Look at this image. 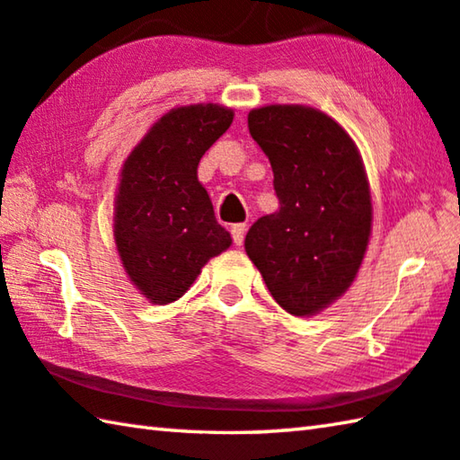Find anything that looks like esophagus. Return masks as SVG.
I'll use <instances>...</instances> for the list:
<instances>
[{
    "label": "esophagus",
    "instance_id": "1",
    "mask_svg": "<svg viewBox=\"0 0 460 460\" xmlns=\"http://www.w3.org/2000/svg\"><path fill=\"white\" fill-rule=\"evenodd\" d=\"M232 240H234V244L240 246L244 243V234H246V224H234L232 226Z\"/></svg>",
    "mask_w": 460,
    "mask_h": 460
}]
</instances>
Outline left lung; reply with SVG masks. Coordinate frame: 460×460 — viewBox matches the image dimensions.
I'll return each mask as SVG.
<instances>
[{
    "mask_svg": "<svg viewBox=\"0 0 460 460\" xmlns=\"http://www.w3.org/2000/svg\"><path fill=\"white\" fill-rule=\"evenodd\" d=\"M248 128L270 161L280 208L251 226L246 254L280 307L315 315L348 291L367 251L364 161L348 131L313 107L252 109Z\"/></svg>",
    "mask_w": 460,
    "mask_h": 460,
    "instance_id": "left-lung-1",
    "label": "left lung"
}]
</instances>
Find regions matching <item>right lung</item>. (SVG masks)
<instances>
[{"instance_id": "right-lung-1", "label": "right lung", "mask_w": 460, "mask_h": 460, "mask_svg": "<svg viewBox=\"0 0 460 460\" xmlns=\"http://www.w3.org/2000/svg\"><path fill=\"white\" fill-rule=\"evenodd\" d=\"M232 119L234 111L214 102L172 109L120 169L115 244L127 277L151 303L180 299L201 267L232 244L198 181L201 155Z\"/></svg>"}]
</instances>
